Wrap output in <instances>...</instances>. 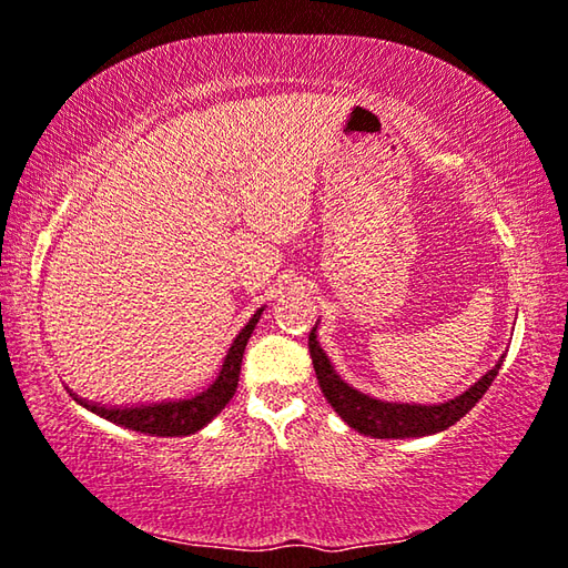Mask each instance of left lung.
Instances as JSON below:
<instances>
[{
    "label": "left lung",
    "instance_id": "8db88e82",
    "mask_svg": "<svg viewBox=\"0 0 568 568\" xmlns=\"http://www.w3.org/2000/svg\"><path fill=\"white\" fill-rule=\"evenodd\" d=\"M318 323L313 326L308 336V348L313 358V368H316L318 384L323 397L328 399L333 409L338 412V417L346 422L348 427H354L362 435L376 437V439H404V437H425L435 435V432H443L453 427L455 422H460L475 404L483 399V394L488 392L495 376H498V368L503 364V356L498 358L488 374L480 376L470 389L463 392L460 397L443 402V404H397V402H382L362 394L354 386H348L336 368L331 366V358L323 354L318 344Z\"/></svg>",
    "mask_w": 568,
    "mask_h": 568
}]
</instances>
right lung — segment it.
Segmentation results:
<instances>
[{"label":"right lung","instance_id":"right-lung-1","mask_svg":"<svg viewBox=\"0 0 568 568\" xmlns=\"http://www.w3.org/2000/svg\"><path fill=\"white\" fill-rule=\"evenodd\" d=\"M263 308L250 318L245 328L240 331V336L232 341V346L224 356L222 372L202 394L189 399L176 402H156V404H136V407H105V404L88 402L83 397H75L80 407L90 409L98 417H103L113 425H121L125 429L143 432V435H156V437H184L200 432L204 425L217 417V414L227 407V402L235 397L237 382H240V366L242 354H245L247 338L255 331Z\"/></svg>","mask_w":568,"mask_h":568}]
</instances>
